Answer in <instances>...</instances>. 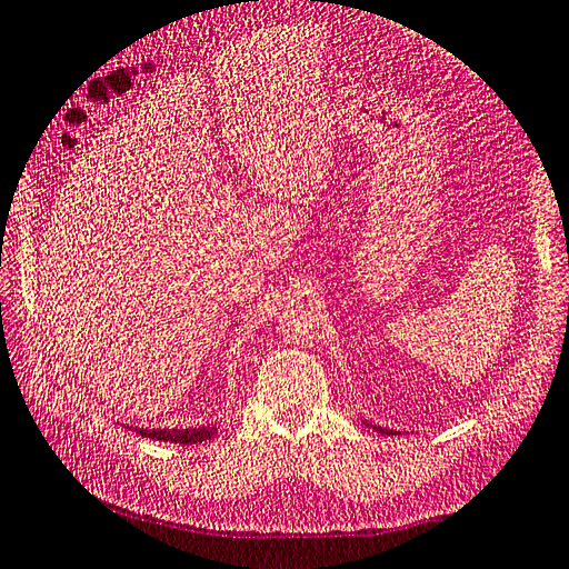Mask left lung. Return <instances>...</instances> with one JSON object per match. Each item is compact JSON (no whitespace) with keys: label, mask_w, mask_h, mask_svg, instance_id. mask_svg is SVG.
<instances>
[{"label":"left lung","mask_w":569,"mask_h":569,"mask_svg":"<svg viewBox=\"0 0 569 569\" xmlns=\"http://www.w3.org/2000/svg\"><path fill=\"white\" fill-rule=\"evenodd\" d=\"M365 423H368V421H365ZM368 426H372V423H368ZM375 428V431L377 433H387V436H397V431H389V428H382V426H372Z\"/></svg>","instance_id":"1"}]
</instances>
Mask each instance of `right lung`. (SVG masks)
<instances>
[{"instance_id": "1", "label": "right lung", "mask_w": 569, "mask_h": 569, "mask_svg": "<svg viewBox=\"0 0 569 569\" xmlns=\"http://www.w3.org/2000/svg\"><path fill=\"white\" fill-rule=\"evenodd\" d=\"M136 433L153 440H166V443L189 446V443H201V440L211 438L217 433V423L199 426V428H153V431H150V428H136Z\"/></svg>"}]
</instances>
